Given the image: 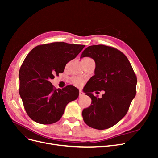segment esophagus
Returning a JSON list of instances; mask_svg holds the SVG:
<instances>
[{
    "label": "esophagus",
    "mask_w": 158,
    "mask_h": 158,
    "mask_svg": "<svg viewBox=\"0 0 158 158\" xmlns=\"http://www.w3.org/2000/svg\"><path fill=\"white\" fill-rule=\"evenodd\" d=\"M84 95V94L83 93V92H82V91L80 90V91H79V96H80V97H82Z\"/></svg>",
    "instance_id": "obj_1"
}]
</instances>
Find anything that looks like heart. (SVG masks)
Masks as SVG:
<instances>
[{
  "instance_id": "obj_1",
  "label": "heart",
  "mask_w": 158,
  "mask_h": 158,
  "mask_svg": "<svg viewBox=\"0 0 158 158\" xmlns=\"http://www.w3.org/2000/svg\"><path fill=\"white\" fill-rule=\"evenodd\" d=\"M86 59H90L89 58H84L82 60H86ZM72 82L73 84L77 87H80L84 83V80L82 78H80L78 77H74L72 78Z\"/></svg>"
}]
</instances>
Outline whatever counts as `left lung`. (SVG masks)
Returning a JSON list of instances; mask_svg holds the SVG:
<instances>
[{"mask_svg": "<svg viewBox=\"0 0 158 158\" xmlns=\"http://www.w3.org/2000/svg\"><path fill=\"white\" fill-rule=\"evenodd\" d=\"M90 57L95 63V75L84 87L92 104L82 111L87 125L98 130L114 126L125 116L136 95V76L127 57L113 47L103 45L85 48L80 56ZM103 90L102 98L94 96V90Z\"/></svg>", "mask_w": 158, "mask_h": 158, "instance_id": "obj_1", "label": "left lung"}]
</instances>
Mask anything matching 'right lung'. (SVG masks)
Wrapping results in <instances>:
<instances>
[{"label": "right lung", "instance_id": "obj_1", "mask_svg": "<svg viewBox=\"0 0 158 158\" xmlns=\"http://www.w3.org/2000/svg\"><path fill=\"white\" fill-rule=\"evenodd\" d=\"M84 47L55 42L38 45L27 55L19 72L20 95L33 121L43 125L57 122L66 105L78 98L79 90L73 85L56 89L50 80L63 73Z\"/></svg>", "mask_w": 158, "mask_h": 158}]
</instances>
